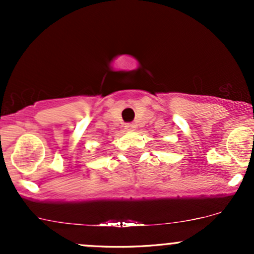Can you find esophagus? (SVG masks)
Listing matches in <instances>:
<instances>
[{"instance_id": "obj_1", "label": "esophagus", "mask_w": 254, "mask_h": 254, "mask_svg": "<svg viewBox=\"0 0 254 254\" xmlns=\"http://www.w3.org/2000/svg\"><path fill=\"white\" fill-rule=\"evenodd\" d=\"M125 129H127V131H131V130L135 129V125H133V124H127V125H125Z\"/></svg>"}]
</instances>
